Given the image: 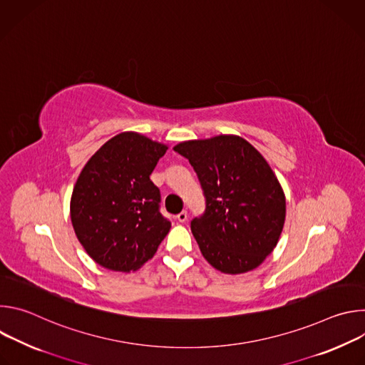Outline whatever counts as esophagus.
<instances>
[{
	"instance_id": "esophagus-1",
	"label": "esophagus",
	"mask_w": 365,
	"mask_h": 365,
	"mask_svg": "<svg viewBox=\"0 0 365 365\" xmlns=\"http://www.w3.org/2000/svg\"><path fill=\"white\" fill-rule=\"evenodd\" d=\"M176 220H178L179 222H185V221L187 220V212H186V211H182L180 214L176 215Z\"/></svg>"
}]
</instances>
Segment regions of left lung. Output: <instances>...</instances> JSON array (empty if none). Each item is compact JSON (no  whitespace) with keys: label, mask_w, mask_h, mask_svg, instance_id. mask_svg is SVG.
<instances>
[{"label":"left lung","mask_w":365,"mask_h":365,"mask_svg":"<svg viewBox=\"0 0 365 365\" xmlns=\"http://www.w3.org/2000/svg\"><path fill=\"white\" fill-rule=\"evenodd\" d=\"M175 151L189 160L205 196L190 230L206 262L227 274L258 267L286 218L284 193L266 159L237 135L185 141Z\"/></svg>","instance_id":"obj_1"}]
</instances>
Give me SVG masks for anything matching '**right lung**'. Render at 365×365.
I'll list each match as a JSON object with an SVG mask.
<instances>
[{"instance_id":"add662e5","label":"right lung","mask_w":365,"mask_h":365,"mask_svg":"<svg viewBox=\"0 0 365 365\" xmlns=\"http://www.w3.org/2000/svg\"><path fill=\"white\" fill-rule=\"evenodd\" d=\"M168 147L137 133L103 144L73 187L71 220L79 242L99 266L134 272L155 254L170 230L160 189L150 180Z\"/></svg>"}]
</instances>
